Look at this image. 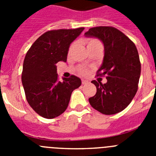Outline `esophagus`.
Segmentation results:
<instances>
[{
	"label": "esophagus",
	"instance_id": "esophagus-1",
	"mask_svg": "<svg viewBox=\"0 0 156 156\" xmlns=\"http://www.w3.org/2000/svg\"><path fill=\"white\" fill-rule=\"evenodd\" d=\"M88 81L87 80H82V84H87L88 83Z\"/></svg>",
	"mask_w": 156,
	"mask_h": 156
}]
</instances>
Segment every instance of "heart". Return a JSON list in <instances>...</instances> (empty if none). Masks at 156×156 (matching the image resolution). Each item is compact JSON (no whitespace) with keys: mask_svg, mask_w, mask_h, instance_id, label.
Instances as JSON below:
<instances>
[{"mask_svg":"<svg viewBox=\"0 0 156 156\" xmlns=\"http://www.w3.org/2000/svg\"><path fill=\"white\" fill-rule=\"evenodd\" d=\"M95 44H100V42H99L98 41H97V40H94V39L90 40V41H87V46H89V45ZM80 73L82 74H86L87 70L84 69H82L80 70Z\"/></svg>","mask_w":156,"mask_h":156,"instance_id":"b5f03b06","label":"heart"}]
</instances>
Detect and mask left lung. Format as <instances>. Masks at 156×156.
<instances>
[{
  "label": "left lung",
  "mask_w": 156,
  "mask_h": 156,
  "mask_svg": "<svg viewBox=\"0 0 156 156\" xmlns=\"http://www.w3.org/2000/svg\"><path fill=\"white\" fill-rule=\"evenodd\" d=\"M84 35L103 43L104 58L98 76H107L104 84L91 81L97 92L89 102L105 115L118 113L129 105L137 91L140 62L137 48L124 34L112 27L90 28Z\"/></svg>",
  "instance_id": "obj_1"
}]
</instances>
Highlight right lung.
Listing matches in <instances>:
<instances>
[{
  "instance_id": "obj_1",
  "label": "right lung",
  "mask_w": 156,
  "mask_h": 156,
  "mask_svg": "<svg viewBox=\"0 0 156 156\" xmlns=\"http://www.w3.org/2000/svg\"><path fill=\"white\" fill-rule=\"evenodd\" d=\"M84 30H58L46 32L33 44L24 59L22 83L31 108L44 118L53 119L68 107L72 92L81 85L76 76L59 81L58 62H66L72 42Z\"/></svg>"
}]
</instances>
